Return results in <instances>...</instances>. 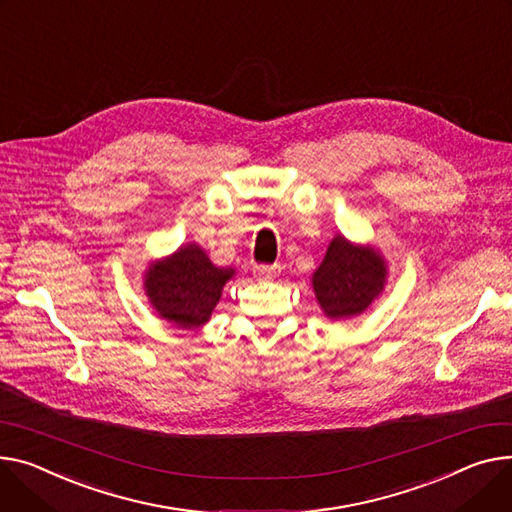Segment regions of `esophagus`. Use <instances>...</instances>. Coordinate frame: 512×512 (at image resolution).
Returning <instances> with one entry per match:
<instances>
[{"mask_svg": "<svg viewBox=\"0 0 512 512\" xmlns=\"http://www.w3.org/2000/svg\"><path fill=\"white\" fill-rule=\"evenodd\" d=\"M282 267L280 265H255L253 274L257 280H274L280 276Z\"/></svg>", "mask_w": 512, "mask_h": 512, "instance_id": "obj_1", "label": "esophagus"}]
</instances>
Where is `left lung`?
Instances as JSON below:
<instances>
[{
	"instance_id": "1",
	"label": "left lung",
	"mask_w": 512,
	"mask_h": 512,
	"mask_svg": "<svg viewBox=\"0 0 512 512\" xmlns=\"http://www.w3.org/2000/svg\"><path fill=\"white\" fill-rule=\"evenodd\" d=\"M387 276V261L377 247L335 234L311 284L323 315L342 321L362 315L385 292Z\"/></svg>"
}]
</instances>
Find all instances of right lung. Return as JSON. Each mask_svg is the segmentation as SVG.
<instances>
[{
	"label": "right lung",
	"instance_id": "add662e5",
	"mask_svg": "<svg viewBox=\"0 0 512 512\" xmlns=\"http://www.w3.org/2000/svg\"><path fill=\"white\" fill-rule=\"evenodd\" d=\"M234 274V267L214 265L197 243H187L173 255L150 261L144 290L160 319L179 329H199L210 321Z\"/></svg>",
	"mask_w": 512,
	"mask_h": 512
}]
</instances>
